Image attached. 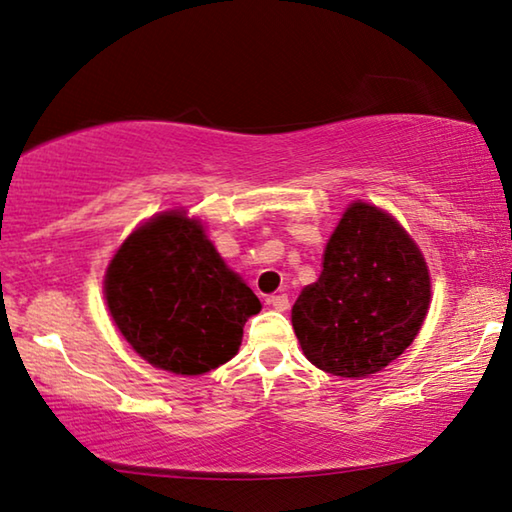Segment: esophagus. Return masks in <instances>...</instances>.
<instances>
[{
  "instance_id": "34e87169",
  "label": "esophagus",
  "mask_w": 512,
  "mask_h": 512,
  "mask_svg": "<svg viewBox=\"0 0 512 512\" xmlns=\"http://www.w3.org/2000/svg\"><path fill=\"white\" fill-rule=\"evenodd\" d=\"M267 304H270L274 311H288L290 300H288V295H270L267 297Z\"/></svg>"
}]
</instances>
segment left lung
<instances>
[{
  "label": "left lung",
  "mask_w": 512,
  "mask_h": 512,
  "mask_svg": "<svg viewBox=\"0 0 512 512\" xmlns=\"http://www.w3.org/2000/svg\"><path fill=\"white\" fill-rule=\"evenodd\" d=\"M428 306V267L414 240L387 212L352 203L327 242L320 279L297 297L293 327L320 371L366 377L410 348Z\"/></svg>",
  "instance_id": "obj_1"
}]
</instances>
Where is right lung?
Here are the masks:
<instances>
[{
    "mask_svg": "<svg viewBox=\"0 0 512 512\" xmlns=\"http://www.w3.org/2000/svg\"><path fill=\"white\" fill-rule=\"evenodd\" d=\"M105 297L121 334L148 364L201 375L229 361L261 311L199 222L164 212L141 226L107 267Z\"/></svg>",
    "mask_w": 512,
    "mask_h": 512,
    "instance_id": "add662e5",
    "label": "right lung"
}]
</instances>
